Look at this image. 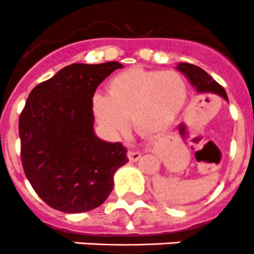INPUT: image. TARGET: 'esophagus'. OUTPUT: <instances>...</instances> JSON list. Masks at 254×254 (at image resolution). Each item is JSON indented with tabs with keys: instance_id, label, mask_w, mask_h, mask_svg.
I'll list each match as a JSON object with an SVG mask.
<instances>
[{
	"instance_id": "obj_1",
	"label": "esophagus",
	"mask_w": 254,
	"mask_h": 254,
	"mask_svg": "<svg viewBox=\"0 0 254 254\" xmlns=\"http://www.w3.org/2000/svg\"><path fill=\"white\" fill-rule=\"evenodd\" d=\"M127 156H128L129 161H137L138 159L141 158V152L140 151H128V154H127Z\"/></svg>"
}]
</instances>
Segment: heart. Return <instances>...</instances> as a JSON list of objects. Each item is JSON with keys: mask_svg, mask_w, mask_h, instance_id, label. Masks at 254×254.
I'll use <instances>...</instances> for the list:
<instances>
[{"mask_svg": "<svg viewBox=\"0 0 254 254\" xmlns=\"http://www.w3.org/2000/svg\"><path fill=\"white\" fill-rule=\"evenodd\" d=\"M187 94L185 78L176 71L132 67L112 78L108 95L93 96V113L108 133H123L131 117L138 133L156 134L177 120Z\"/></svg>", "mask_w": 254, "mask_h": 254, "instance_id": "b5f03b06", "label": "heart"}]
</instances>
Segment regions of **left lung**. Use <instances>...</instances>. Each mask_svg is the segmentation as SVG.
<instances>
[{"label":"left lung","mask_w":254,"mask_h":254,"mask_svg":"<svg viewBox=\"0 0 254 254\" xmlns=\"http://www.w3.org/2000/svg\"><path fill=\"white\" fill-rule=\"evenodd\" d=\"M177 69L181 71L188 78V81L196 89L197 93L216 94V95H220L228 102V95H226V91L224 90V87L217 84L214 78L211 77L206 71H203L201 67L181 62V64H177Z\"/></svg>","instance_id":"1"}]
</instances>
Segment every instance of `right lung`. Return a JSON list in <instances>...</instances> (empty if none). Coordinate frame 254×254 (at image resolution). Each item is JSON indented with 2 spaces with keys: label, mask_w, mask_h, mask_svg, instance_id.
Returning a JSON list of instances; mask_svg holds the SVG:
<instances>
[{
  "label": "right lung",
  "mask_w": 254,
  "mask_h": 254,
  "mask_svg": "<svg viewBox=\"0 0 254 254\" xmlns=\"http://www.w3.org/2000/svg\"><path fill=\"white\" fill-rule=\"evenodd\" d=\"M122 67L116 61L69 64L29 94L19 120L22 168L55 210L80 214L100 206L113 190L114 173L128 161L122 143L94 132V93Z\"/></svg>",
  "instance_id": "1"
}]
</instances>
